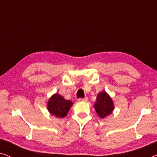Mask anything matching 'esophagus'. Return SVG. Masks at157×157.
I'll return each instance as SVG.
<instances>
[{"label":"esophagus","mask_w":157,"mask_h":157,"mask_svg":"<svg viewBox=\"0 0 157 157\" xmlns=\"http://www.w3.org/2000/svg\"><path fill=\"white\" fill-rule=\"evenodd\" d=\"M78 101H87L88 98L87 97H85V98H78Z\"/></svg>","instance_id":"1"}]
</instances>
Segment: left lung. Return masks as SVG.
I'll use <instances>...</instances> for the list:
<instances>
[{
  "label": "left lung",
  "mask_w": 157,
  "mask_h": 157,
  "mask_svg": "<svg viewBox=\"0 0 157 157\" xmlns=\"http://www.w3.org/2000/svg\"><path fill=\"white\" fill-rule=\"evenodd\" d=\"M94 108L98 117L101 119L108 117L112 113L114 109L113 101L106 91H102L98 94Z\"/></svg>",
  "instance_id": "8db88e82"
}]
</instances>
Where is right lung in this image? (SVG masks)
<instances>
[{
	"label": "right lung",
	"mask_w": 157,
	"mask_h": 157,
	"mask_svg": "<svg viewBox=\"0 0 157 157\" xmlns=\"http://www.w3.org/2000/svg\"><path fill=\"white\" fill-rule=\"evenodd\" d=\"M73 102L66 100L63 96L55 94L48 100L47 109L53 116L57 118L65 117L72 106Z\"/></svg>",
	"instance_id": "right-lung-1"
}]
</instances>
